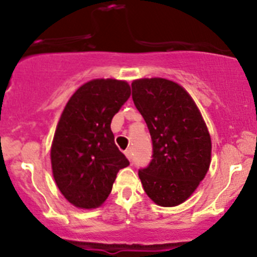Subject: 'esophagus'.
<instances>
[{
  "instance_id": "34e87169",
  "label": "esophagus",
  "mask_w": 257,
  "mask_h": 257,
  "mask_svg": "<svg viewBox=\"0 0 257 257\" xmlns=\"http://www.w3.org/2000/svg\"><path fill=\"white\" fill-rule=\"evenodd\" d=\"M124 154H125V157L128 158L129 160H132V148H128V149L124 152Z\"/></svg>"
}]
</instances>
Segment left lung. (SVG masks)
I'll return each mask as SVG.
<instances>
[{
    "label": "left lung",
    "mask_w": 257,
    "mask_h": 257,
    "mask_svg": "<svg viewBox=\"0 0 257 257\" xmlns=\"http://www.w3.org/2000/svg\"><path fill=\"white\" fill-rule=\"evenodd\" d=\"M133 102L153 144L152 160L138 172L147 195L160 206L185 201L205 178L211 139L198 107L185 89L164 78L132 83Z\"/></svg>",
    "instance_id": "1"
}]
</instances>
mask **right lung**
I'll return each mask as SVG.
<instances>
[{"mask_svg":"<svg viewBox=\"0 0 257 257\" xmlns=\"http://www.w3.org/2000/svg\"><path fill=\"white\" fill-rule=\"evenodd\" d=\"M131 97L124 80L93 79L67 103L54 133L51 162L57 186L77 208H97L129 160L114 143L110 123Z\"/></svg>","mask_w":257,"mask_h":257,"instance_id":"add662e5","label":"right lung"}]
</instances>
